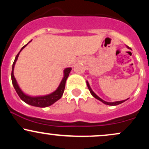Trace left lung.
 <instances>
[{"mask_svg":"<svg viewBox=\"0 0 149 149\" xmlns=\"http://www.w3.org/2000/svg\"><path fill=\"white\" fill-rule=\"evenodd\" d=\"M87 85H88V89H89V90H90V93L92 94V96H93L94 97H95V98L97 99V100H98L101 101V102H103L104 104H107V105H110V106H116V105H118V104H120L123 103V102H124L125 101V100H123V101H119V102H105V101L102 100V99L100 98V97H99L98 96H97V95H96V94L95 93V92H94L93 91H92V89L90 88V85H89L88 82H87Z\"/></svg>","mask_w":149,"mask_h":149,"instance_id":"obj_1","label":"left lung"}]
</instances>
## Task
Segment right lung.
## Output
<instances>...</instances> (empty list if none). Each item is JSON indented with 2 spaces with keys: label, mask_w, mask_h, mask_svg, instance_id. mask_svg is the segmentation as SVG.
Wrapping results in <instances>:
<instances>
[{
  "label": "right lung",
  "mask_w": 149,
  "mask_h": 149,
  "mask_svg": "<svg viewBox=\"0 0 149 149\" xmlns=\"http://www.w3.org/2000/svg\"><path fill=\"white\" fill-rule=\"evenodd\" d=\"M27 45H25L24 46L22 47V48L20 50V52L22 50V49H24L26 46ZM19 52L17 54L16 57H15L14 62L13 64V69H12V73H11V78H12V83H13V86L16 90L17 93L19 95V97H20L22 100H23L24 102H26V104H29V105L33 106V107H47L49 106L52 105V104H54V102H57V100H59L62 96L63 93H64V89H65V84H66V79H67L68 76H69L70 72L71 71V68H66L64 70V76L62 80H61L60 85H59V88H57V90L54 92H52V94L48 95H46V96L43 97H32L26 95L25 94H24L21 90H20L19 87L18 86L17 83L16 79H15L14 74H13V71H14V67L15 62H16L17 59Z\"/></svg>",
  "instance_id": "add662e5"
}]
</instances>
